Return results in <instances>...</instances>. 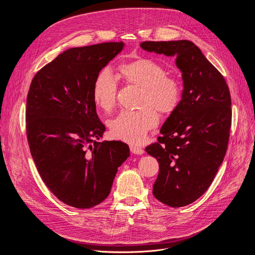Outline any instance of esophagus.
Returning <instances> with one entry per match:
<instances>
[{"instance_id": "esophagus-1", "label": "esophagus", "mask_w": 255, "mask_h": 255, "mask_svg": "<svg viewBox=\"0 0 255 255\" xmlns=\"http://www.w3.org/2000/svg\"><path fill=\"white\" fill-rule=\"evenodd\" d=\"M130 150L134 154H143V152H144L142 147L136 146V145H130Z\"/></svg>"}]
</instances>
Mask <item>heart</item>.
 <instances>
[{"instance_id": "1", "label": "heart", "mask_w": 255, "mask_h": 255, "mask_svg": "<svg viewBox=\"0 0 255 255\" xmlns=\"http://www.w3.org/2000/svg\"><path fill=\"white\" fill-rule=\"evenodd\" d=\"M118 75L127 86L140 89L136 111L122 112L109 122L111 135L119 140L139 144L158 124V114L170 115L177 108L183 86L175 77L166 76L165 68L156 61L138 57L118 66ZM117 101V84L108 70H102L93 85V102L100 110L110 113Z\"/></svg>"}]
</instances>
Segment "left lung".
Listing matches in <instances>:
<instances>
[{
  "label": "left lung",
  "instance_id": "8db88e82",
  "mask_svg": "<svg viewBox=\"0 0 255 255\" xmlns=\"http://www.w3.org/2000/svg\"><path fill=\"white\" fill-rule=\"evenodd\" d=\"M141 48L175 56L184 90L157 142L145 148L159 163L153 195L161 203L184 207L211 186L227 151L231 97L225 79L189 40L145 41Z\"/></svg>",
  "mask_w": 255,
  "mask_h": 255
}]
</instances>
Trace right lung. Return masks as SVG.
Wrapping results in <instances>:
<instances>
[{
    "label": "right lung",
    "instance_id": "obj_1",
    "mask_svg": "<svg viewBox=\"0 0 255 255\" xmlns=\"http://www.w3.org/2000/svg\"><path fill=\"white\" fill-rule=\"evenodd\" d=\"M124 43L69 48L33 78L27 96L26 132L37 170L62 203L88 209L111 192L129 157L122 141H99L105 132L93 102V85Z\"/></svg>",
    "mask_w": 255,
    "mask_h": 255
}]
</instances>
